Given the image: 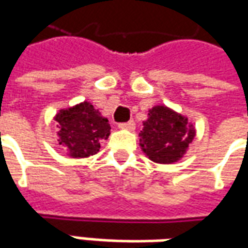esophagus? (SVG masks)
Segmentation results:
<instances>
[{"instance_id":"34e87169","label":"esophagus","mask_w":248,"mask_h":248,"mask_svg":"<svg viewBox=\"0 0 248 248\" xmlns=\"http://www.w3.org/2000/svg\"><path fill=\"white\" fill-rule=\"evenodd\" d=\"M118 127H119V129H124V130H134L135 122H134V121L124 122V124H119Z\"/></svg>"}]
</instances>
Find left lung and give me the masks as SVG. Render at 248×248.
<instances>
[{"instance_id": "left-lung-1", "label": "left lung", "mask_w": 248, "mask_h": 248, "mask_svg": "<svg viewBox=\"0 0 248 248\" xmlns=\"http://www.w3.org/2000/svg\"><path fill=\"white\" fill-rule=\"evenodd\" d=\"M140 135V147L151 161L172 163L186 153L195 130L181 114L166 106H155L149 111Z\"/></svg>"}]
</instances>
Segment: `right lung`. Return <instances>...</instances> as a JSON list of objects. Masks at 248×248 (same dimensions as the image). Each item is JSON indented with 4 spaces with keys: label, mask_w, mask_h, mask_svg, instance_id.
I'll list each match as a JSON object with an SVG mask.
<instances>
[{
    "label": "right lung",
    "mask_w": 248,
    "mask_h": 248,
    "mask_svg": "<svg viewBox=\"0 0 248 248\" xmlns=\"http://www.w3.org/2000/svg\"><path fill=\"white\" fill-rule=\"evenodd\" d=\"M58 143L73 158H86L99 151V142L108 140L110 124L92 103L82 102L74 108L61 110L56 115Z\"/></svg>",
    "instance_id": "right-lung-1"
}]
</instances>
